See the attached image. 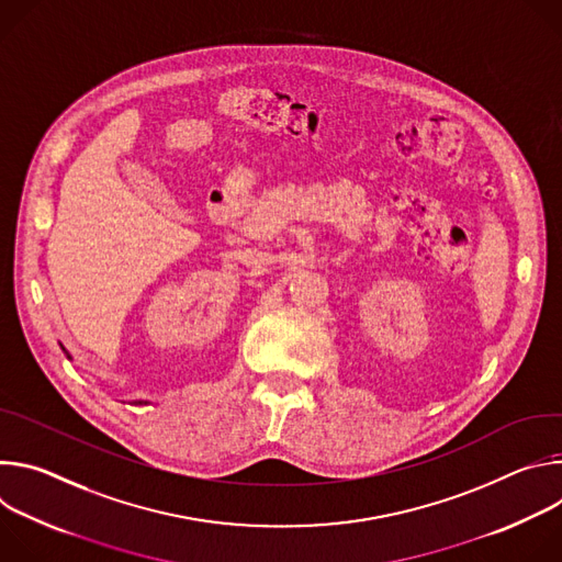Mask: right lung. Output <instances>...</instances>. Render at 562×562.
<instances>
[{"instance_id":"right-lung-1","label":"right lung","mask_w":562,"mask_h":562,"mask_svg":"<svg viewBox=\"0 0 562 562\" xmlns=\"http://www.w3.org/2000/svg\"><path fill=\"white\" fill-rule=\"evenodd\" d=\"M59 347H61V345H59ZM61 351L66 353V358H68V360H72V356H70V353H68L64 347H61ZM133 405H148V403H146V400H133Z\"/></svg>"}]
</instances>
